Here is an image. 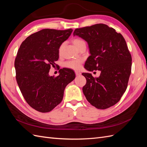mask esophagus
<instances>
[{"mask_svg":"<svg viewBox=\"0 0 147 147\" xmlns=\"http://www.w3.org/2000/svg\"><path fill=\"white\" fill-rule=\"evenodd\" d=\"M75 74H76L77 76H78V75H81V72H80V71H77V70H76V71H75Z\"/></svg>","mask_w":147,"mask_h":147,"instance_id":"34e87169","label":"esophagus"}]
</instances>
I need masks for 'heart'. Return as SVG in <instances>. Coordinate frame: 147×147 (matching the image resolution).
Listing matches in <instances>:
<instances>
[{
  "mask_svg": "<svg viewBox=\"0 0 147 147\" xmlns=\"http://www.w3.org/2000/svg\"><path fill=\"white\" fill-rule=\"evenodd\" d=\"M84 42L83 40L80 39V38H74L72 40V43L74 45V46L78 48V47L80 45V44ZM60 48V50H61ZM82 63V59H74V60H70L65 62L64 63V67L67 69H74L77 70L79 69L80 66V63Z\"/></svg>",
  "mask_w": 147,
  "mask_h": 147,
  "instance_id": "b5f03b06",
  "label": "heart"
}]
</instances>
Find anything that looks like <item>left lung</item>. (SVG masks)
Here are the masks:
<instances>
[{"label":"left lung","instance_id":"left-lung-1","mask_svg":"<svg viewBox=\"0 0 147 147\" xmlns=\"http://www.w3.org/2000/svg\"><path fill=\"white\" fill-rule=\"evenodd\" d=\"M73 35L88 43L90 56L84 69L100 71L97 78L82 74L86 79L83 92L87 100L98 109L116 104L126 90L131 72L132 57L123 35L104 24L76 29Z\"/></svg>","mask_w":147,"mask_h":147}]
</instances>
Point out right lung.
<instances>
[{"mask_svg":"<svg viewBox=\"0 0 147 147\" xmlns=\"http://www.w3.org/2000/svg\"><path fill=\"white\" fill-rule=\"evenodd\" d=\"M72 31L42 29L26 38L18 51L17 83L27 103L40 112H50L59 104L66 86L75 78L74 70L67 68L60 69L56 77L49 75L59 59L61 45Z\"/></svg>","mask_w":147,"mask_h":147,"instance_id":"obj_1","label":"right lung"}]
</instances>
